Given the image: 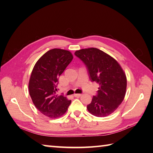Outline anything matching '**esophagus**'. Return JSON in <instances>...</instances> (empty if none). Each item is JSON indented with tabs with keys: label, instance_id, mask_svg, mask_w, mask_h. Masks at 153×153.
<instances>
[{
	"label": "esophagus",
	"instance_id": "esophagus-1",
	"mask_svg": "<svg viewBox=\"0 0 153 153\" xmlns=\"http://www.w3.org/2000/svg\"><path fill=\"white\" fill-rule=\"evenodd\" d=\"M82 96V94H74V96L76 97V98H78V97H80Z\"/></svg>",
	"mask_w": 153,
	"mask_h": 153
}]
</instances>
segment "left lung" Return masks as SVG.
<instances>
[{"label": "left lung", "mask_w": 153, "mask_h": 153, "mask_svg": "<svg viewBox=\"0 0 153 153\" xmlns=\"http://www.w3.org/2000/svg\"><path fill=\"white\" fill-rule=\"evenodd\" d=\"M76 56L87 66L91 81L100 85L98 94L87 105L89 113L106 117L121 104L126 92V76L119 63L110 55L96 48L76 50Z\"/></svg>", "instance_id": "8db88e82"}]
</instances>
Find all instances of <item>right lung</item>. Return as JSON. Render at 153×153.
Listing matches in <instances>:
<instances>
[{"label": "right lung", "instance_id": "obj_1", "mask_svg": "<svg viewBox=\"0 0 153 153\" xmlns=\"http://www.w3.org/2000/svg\"><path fill=\"white\" fill-rule=\"evenodd\" d=\"M73 58L68 50H50L36 62L29 82V94L34 105L41 113L56 119L66 112L71 100L56 94L59 76Z\"/></svg>", "mask_w": 153, "mask_h": 153}]
</instances>
